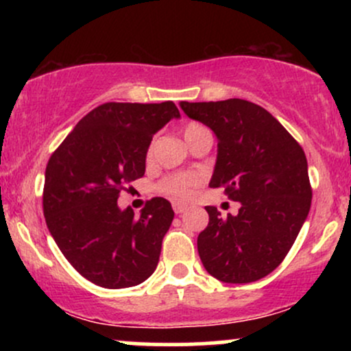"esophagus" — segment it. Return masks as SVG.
Segmentation results:
<instances>
[{"mask_svg":"<svg viewBox=\"0 0 351 351\" xmlns=\"http://www.w3.org/2000/svg\"><path fill=\"white\" fill-rule=\"evenodd\" d=\"M173 209H175L176 215H181V213H184L188 209V204H183V203H173Z\"/></svg>","mask_w":351,"mask_h":351,"instance_id":"34e87169","label":"esophagus"}]
</instances>
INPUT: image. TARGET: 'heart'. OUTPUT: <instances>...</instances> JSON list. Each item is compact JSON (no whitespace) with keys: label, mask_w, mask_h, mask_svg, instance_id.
I'll return each mask as SVG.
<instances>
[{"label":"heart","mask_w":351,"mask_h":351,"mask_svg":"<svg viewBox=\"0 0 351 351\" xmlns=\"http://www.w3.org/2000/svg\"><path fill=\"white\" fill-rule=\"evenodd\" d=\"M206 130L203 125L199 123H188L186 127L183 128V136L186 140V143L193 138L195 135H198L199 132ZM199 175L196 173H173V175L165 176V178L160 181L158 191L162 195L170 196L173 199H186L193 195L196 188L199 184Z\"/></svg>","instance_id":"b5f03b06"}]
</instances>
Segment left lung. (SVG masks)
Masks as SVG:
<instances>
[{
	"label": "left lung",
	"mask_w": 351,
	"mask_h": 351,
	"mask_svg": "<svg viewBox=\"0 0 351 351\" xmlns=\"http://www.w3.org/2000/svg\"><path fill=\"white\" fill-rule=\"evenodd\" d=\"M180 106L217 136L209 186L241 203L239 213L228 217L206 206L209 223L198 236L201 263L228 284L263 279L285 259L307 219L312 186L305 153L257 104L228 99Z\"/></svg>",
	"instance_id": "8db88e82"
}]
</instances>
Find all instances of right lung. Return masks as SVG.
Returning a JSON list of instances; mask_svg holds the SVG:
<instances>
[{
  "label": "right lung",
  "instance_id": "1",
  "mask_svg": "<svg viewBox=\"0 0 351 351\" xmlns=\"http://www.w3.org/2000/svg\"><path fill=\"white\" fill-rule=\"evenodd\" d=\"M178 117L171 100L102 104L75 125L47 162V229L72 267L95 285L134 287L158 265L175 216L170 201L152 198L136 217L132 208L117 206V199L145 175L153 134Z\"/></svg>",
  "mask_w": 351,
  "mask_h": 351
}]
</instances>
